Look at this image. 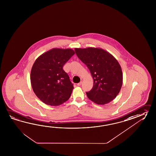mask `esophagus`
Wrapping results in <instances>:
<instances>
[{
    "label": "esophagus",
    "mask_w": 156,
    "mask_h": 156,
    "mask_svg": "<svg viewBox=\"0 0 156 156\" xmlns=\"http://www.w3.org/2000/svg\"><path fill=\"white\" fill-rule=\"evenodd\" d=\"M82 82H80V83H77V86H80L81 84H82Z\"/></svg>",
    "instance_id": "esophagus-1"
}]
</instances>
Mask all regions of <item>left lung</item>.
I'll return each instance as SVG.
<instances>
[{"instance_id":"8db88e82","label":"left lung","mask_w":156,"mask_h":156,"mask_svg":"<svg viewBox=\"0 0 156 156\" xmlns=\"http://www.w3.org/2000/svg\"><path fill=\"white\" fill-rule=\"evenodd\" d=\"M79 59L90 70L94 79L92 90L86 92L90 100L98 105L110 102L118 96L122 84V73L114 56L104 49L75 48Z\"/></svg>"}]
</instances>
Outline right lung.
I'll use <instances>...</instances> for the list:
<instances>
[{"instance_id": "obj_1", "label": "right lung", "mask_w": 156, "mask_h": 156, "mask_svg": "<svg viewBox=\"0 0 156 156\" xmlns=\"http://www.w3.org/2000/svg\"><path fill=\"white\" fill-rule=\"evenodd\" d=\"M74 54L71 48H52L35 60L31 83L35 94L44 103L56 106L69 98L73 84L62 67Z\"/></svg>"}]
</instances>
